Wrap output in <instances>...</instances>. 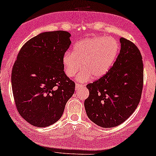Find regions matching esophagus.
Returning a JSON list of instances; mask_svg holds the SVG:
<instances>
[{
    "mask_svg": "<svg viewBox=\"0 0 156 156\" xmlns=\"http://www.w3.org/2000/svg\"><path fill=\"white\" fill-rule=\"evenodd\" d=\"M83 85L82 84H79V83H76V90H79L80 88L83 87Z\"/></svg>",
    "mask_w": 156,
    "mask_h": 156,
    "instance_id": "1",
    "label": "esophagus"
}]
</instances>
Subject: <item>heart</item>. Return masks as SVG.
Instances as JSON below:
<instances>
[{
    "label": "heart",
    "instance_id": "1",
    "mask_svg": "<svg viewBox=\"0 0 156 156\" xmlns=\"http://www.w3.org/2000/svg\"><path fill=\"white\" fill-rule=\"evenodd\" d=\"M119 44L112 37H96L83 39L75 44L72 53H66L62 58L67 76L77 77L79 82L101 78L109 70L117 59ZM83 66H82V65Z\"/></svg>",
    "mask_w": 156,
    "mask_h": 156
}]
</instances>
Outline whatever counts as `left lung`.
Instances as JSON below:
<instances>
[{
	"mask_svg": "<svg viewBox=\"0 0 156 156\" xmlns=\"http://www.w3.org/2000/svg\"><path fill=\"white\" fill-rule=\"evenodd\" d=\"M121 50L106 73L87 85L89 96L84 106L90 120L101 127L123 123L138 105L143 87V63L136 45L120 38Z\"/></svg>",
	"mask_w": 156,
	"mask_h": 156,
	"instance_id": "8db88e82",
	"label": "left lung"
}]
</instances>
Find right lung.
Returning a JSON list of instances; mask_svg holds the SVG:
<instances>
[{
    "mask_svg": "<svg viewBox=\"0 0 156 156\" xmlns=\"http://www.w3.org/2000/svg\"><path fill=\"white\" fill-rule=\"evenodd\" d=\"M70 36L66 31L41 33L17 55L11 73L13 98L19 113L31 125L44 127L58 121L74 94L75 83L62 63Z\"/></svg>",
    "mask_w": 156,
    "mask_h": 156,
    "instance_id": "1",
    "label": "right lung"
}]
</instances>
